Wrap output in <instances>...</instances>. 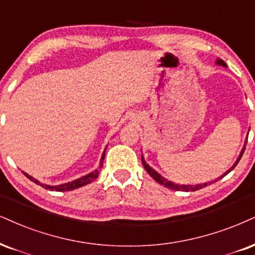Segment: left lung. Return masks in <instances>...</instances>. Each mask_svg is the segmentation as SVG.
Listing matches in <instances>:
<instances>
[{
    "label": "left lung",
    "mask_w": 255,
    "mask_h": 255,
    "mask_svg": "<svg viewBox=\"0 0 255 255\" xmlns=\"http://www.w3.org/2000/svg\"><path fill=\"white\" fill-rule=\"evenodd\" d=\"M216 64H219V65H222V66H227V65H226V62H225L224 60H221V59H218V61H216ZM246 143H247V142H246ZM246 143H245V144H246ZM245 147H246V146H244V149L241 150V153H240V156H239L238 161L234 163V165L232 166V168L229 169V170H228L227 172H225L224 176L227 175L228 172H231V171L233 170V169L235 168V166H237V164H238V163H239V161H240V159H241V157H243V155H244ZM142 163H143L144 168H145V170L147 171V174H149L150 176H151V177L153 178V180L158 182L159 184H162V185H164V187L169 188V189H172V190H177V191H180V190H182V191H196V190H199V189H202L203 187H207V185H209V184L214 183V182H216V181H218V180H220V178H222V177H224V176H221V177L218 178V180H215V181H212V182H208V183H203V184H197V185H180V184H175L174 182H171V181H168V180H165V178L163 177V176L159 175L158 172H156V171L153 170V169L151 168V166H149V165L146 164L145 161H144V157H143V156H142Z\"/></svg>",
    "instance_id": "obj_1"
}]
</instances>
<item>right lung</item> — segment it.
I'll list each match as a JSON object with an SVG mask.
<instances>
[{
  "instance_id": "right-lung-1",
  "label": "right lung",
  "mask_w": 255,
  "mask_h": 255,
  "mask_svg": "<svg viewBox=\"0 0 255 255\" xmlns=\"http://www.w3.org/2000/svg\"><path fill=\"white\" fill-rule=\"evenodd\" d=\"M104 158H105V151H104L103 156H102V159H100V168L103 166V163H104ZM99 168V169H100ZM24 175L27 176L28 178H29L30 181H33L34 183L39 184L41 185V187H43L45 189H49V190H56V191H70V190H73V189H77V188L79 187H83V185H86L91 183V182H93L94 180H96L97 177H98L99 175V170H96L93 172H91V174L84 176V177L81 178H78V180L75 181H72V182H68V183H65V184H60V185H55V187H51V185H45L42 183H40L39 181L35 180V178H33L31 176H29L28 174H26V172H23Z\"/></svg>"
}]
</instances>
